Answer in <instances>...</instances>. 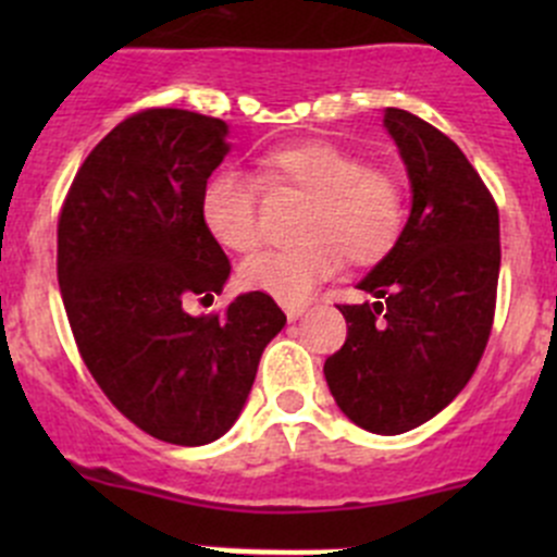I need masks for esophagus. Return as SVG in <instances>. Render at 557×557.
Returning <instances> with one entry per match:
<instances>
[{
  "label": "esophagus",
  "instance_id": "esophagus-1",
  "mask_svg": "<svg viewBox=\"0 0 557 557\" xmlns=\"http://www.w3.org/2000/svg\"><path fill=\"white\" fill-rule=\"evenodd\" d=\"M283 310H285V318H288L290 323H296V320H299L301 314L307 312V307H301V305H283Z\"/></svg>",
  "mask_w": 557,
  "mask_h": 557
}]
</instances>
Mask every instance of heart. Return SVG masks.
<instances>
[{
	"instance_id": "b5f03b06",
	"label": "heart",
	"mask_w": 557,
	"mask_h": 557,
	"mask_svg": "<svg viewBox=\"0 0 557 557\" xmlns=\"http://www.w3.org/2000/svg\"><path fill=\"white\" fill-rule=\"evenodd\" d=\"M269 190L307 196L299 239L290 250L247 258L239 283L280 305H301L342 261L369 267L385 258L404 226L401 185L391 174L367 170V161L334 143H299L261 159ZM201 221L210 237L232 252H250L261 239L256 185L243 174L221 172L201 190Z\"/></svg>"
}]
</instances>
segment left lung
Instances as JSON below:
<instances>
[{"label": "left lung", "mask_w": 557, "mask_h": 557, "mask_svg": "<svg viewBox=\"0 0 557 557\" xmlns=\"http://www.w3.org/2000/svg\"><path fill=\"white\" fill-rule=\"evenodd\" d=\"M385 132L409 177L396 245L358 283L372 301L342 305L347 339L325 358L336 407L372 434H404L463 391L496 310L498 210L450 137L387 107Z\"/></svg>", "instance_id": "obj_1"}]
</instances>
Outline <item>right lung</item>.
<instances>
[{
    "mask_svg": "<svg viewBox=\"0 0 557 557\" xmlns=\"http://www.w3.org/2000/svg\"><path fill=\"white\" fill-rule=\"evenodd\" d=\"M228 150L221 117L137 112L83 161L59 218L61 299L83 361L134 425L170 445H210L237 423L285 325L256 290L223 314L185 312L232 274L201 221V190Z\"/></svg>",
    "mask_w": 557,
    "mask_h": 557,
    "instance_id": "right-lung-1",
    "label": "right lung"
}]
</instances>
